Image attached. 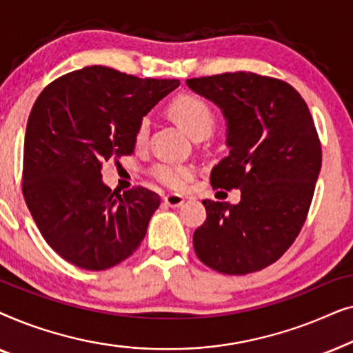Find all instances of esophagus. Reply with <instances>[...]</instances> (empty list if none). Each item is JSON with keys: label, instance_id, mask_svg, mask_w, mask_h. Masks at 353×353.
<instances>
[{"label": "esophagus", "instance_id": "obj_1", "mask_svg": "<svg viewBox=\"0 0 353 353\" xmlns=\"http://www.w3.org/2000/svg\"><path fill=\"white\" fill-rule=\"evenodd\" d=\"M163 201H165L168 207H181L183 202H185V197L180 194H167L163 197Z\"/></svg>", "mask_w": 353, "mask_h": 353}]
</instances>
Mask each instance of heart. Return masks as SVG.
Segmentation results:
<instances>
[{"label":"heart","instance_id":"obj_1","mask_svg":"<svg viewBox=\"0 0 353 353\" xmlns=\"http://www.w3.org/2000/svg\"><path fill=\"white\" fill-rule=\"evenodd\" d=\"M170 114L172 117L176 120V123L190 134L191 138L199 137H209L212 130L215 127V115L214 110L207 101H204L199 96L194 94H185L176 98L170 104ZM149 119L144 117L139 122L137 128V143L144 144L149 134ZM152 176L162 185L173 190H181L186 186L188 181L194 176V168L191 165H185V163H172V162H162L156 163L152 167Z\"/></svg>","mask_w":353,"mask_h":353}]
</instances>
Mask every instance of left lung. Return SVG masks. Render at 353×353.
<instances>
[{"label":"left lung","instance_id":"obj_1","mask_svg":"<svg viewBox=\"0 0 353 353\" xmlns=\"http://www.w3.org/2000/svg\"><path fill=\"white\" fill-rule=\"evenodd\" d=\"M226 122L228 156L210 183L241 191L234 205L202 201L207 219L192 244L202 263L223 274L259 272L297 238L321 170V146L310 110L286 81L248 72L186 80Z\"/></svg>","mask_w":353,"mask_h":353}]
</instances>
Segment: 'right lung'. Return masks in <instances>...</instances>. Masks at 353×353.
<instances>
[{"instance_id": "obj_1", "label": "right lung", "mask_w": 353, "mask_h": 353, "mask_svg": "<svg viewBox=\"0 0 353 353\" xmlns=\"http://www.w3.org/2000/svg\"><path fill=\"white\" fill-rule=\"evenodd\" d=\"M178 80L137 79L103 65L62 75L41 91L23 143V197L54 252L101 272L139 248L161 197L146 188L119 194L101 165L130 156L143 117Z\"/></svg>"}]
</instances>
